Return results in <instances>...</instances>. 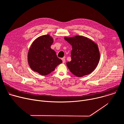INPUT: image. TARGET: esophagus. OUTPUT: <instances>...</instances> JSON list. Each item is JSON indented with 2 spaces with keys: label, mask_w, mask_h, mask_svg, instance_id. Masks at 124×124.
<instances>
[{
  "label": "esophagus",
  "mask_w": 124,
  "mask_h": 124,
  "mask_svg": "<svg viewBox=\"0 0 124 124\" xmlns=\"http://www.w3.org/2000/svg\"><path fill=\"white\" fill-rule=\"evenodd\" d=\"M62 60L63 63H64L65 62V58H62Z\"/></svg>",
  "instance_id": "esophagus-1"
}]
</instances>
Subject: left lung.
<instances>
[{
    "label": "left lung",
    "instance_id": "8db88e82",
    "mask_svg": "<svg viewBox=\"0 0 124 124\" xmlns=\"http://www.w3.org/2000/svg\"><path fill=\"white\" fill-rule=\"evenodd\" d=\"M64 40L72 45L71 60L66 63L70 72L77 77L92 73L100 59L98 45L91 39L82 36L65 37Z\"/></svg>",
    "mask_w": 124,
    "mask_h": 124
}]
</instances>
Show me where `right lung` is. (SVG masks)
<instances>
[{"instance_id":"add662e5","label":"right lung","mask_w":124,"mask_h":124,"mask_svg":"<svg viewBox=\"0 0 124 124\" xmlns=\"http://www.w3.org/2000/svg\"><path fill=\"white\" fill-rule=\"evenodd\" d=\"M54 39L49 35L39 37L31 44L28 53V62L30 68L42 75L53 71L62 63L54 50L51 48Z\"/></svg>"}]
</instances>
